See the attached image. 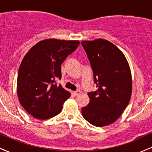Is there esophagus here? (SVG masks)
I'll return each mask as SVG.
<instances>
[{
	"label": "esophagus",
	"mask_w": 152,
	"mask_h": 152,
	"mask_svg": "<svg viewBox=\"0 0 152 152\" xmlns=\"http://www.w3.org/2000/svg\"><path fill=\"white\" fill-rule=\"evenodd\" d=\"M73 94H74L75 96H78V95H79L80 94H81V91L76 90V91H75L73 92Z\"/></svg>",
	"instance_id": "esophagus-1"
}]
</instances>
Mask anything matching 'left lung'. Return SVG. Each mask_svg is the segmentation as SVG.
Returning <instances> with one entry per match:
<instances>
[{
	"instance_id": "1",
	"label": "left lung",
	"mask_w": 152,
	"mask_h": 152,
	"mask_svg": "<svg viewBox=\"0 0 152 152\" xmlns=\"http://www.w3.org/2000/svg\"><path fill=\"white\" fill-rule=\"evenodd\" d=\"M81 43L98 88L88 93L90 102L81 109L82 115L94 126H107L121 116L130 101L132 82L129 66L121 50L106 40Z\"/></svg>"
}]
</instances>
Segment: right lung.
Returning <instances> with one entry per match:
<instances>
[{"label": "right lung", "mask_w": 152, "mask_h": 152, "mask_svg": "<svg viewBox=\"0 0 152 152\" xmlns=\"http://www.w3.org/2000/svg\"><path fill=\"white\" fill-rule=\"evenodd\" d=\"M79 45L78 41L46 39L29 50L19 67L17 93L23 107L38 119L58 114L71 94L57 83L61 66Z\"/></svg>", "instance_id": "add662e5"}]
</instances>
